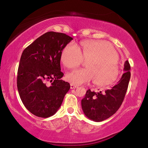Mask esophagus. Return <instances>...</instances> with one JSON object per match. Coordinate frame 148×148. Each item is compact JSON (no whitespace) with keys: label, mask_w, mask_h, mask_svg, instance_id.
Returning <instances> with one entry per match:
<instances>
[{"label":"esophagus","mask_w":148,"mask_h":148,"mask_svg":"<svg viewBox=\"0 0 148 148\" xmlns=\"http://www.w3.org/2000/svg\"><path fill=\"white\" fill-rule=\"evenodd\" d=\"M78 87V86H76V85H74L72 84H71V89H76V88H77Z\"/></svg>","instance_id":"obj_1"}]
</instances>
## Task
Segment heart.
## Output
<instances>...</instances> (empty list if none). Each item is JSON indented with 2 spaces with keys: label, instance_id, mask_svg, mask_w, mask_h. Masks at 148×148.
I'll use <instances>...</instances> for the list:
<instances>
[{
  "label": "heart",
  "instance_id": "1",
  "mask_svg": "<svg viewBox=\"0 0 148 148\" xmlns=\"http://www.w3.org/2000/svg\"><path fill=\"white\" fill-rule=\"evenodd\" d=\"M61 61L69 69H76L83 61H87L86 69L66 74V79L74 85L86 84L93 79L97 86H105L116 81L119 74L118 55L105 41L86 40L79 47L70 43L62 49Z\"/></svg>",
  "mask_w": 148,
  "mask_h": 148
}]
</instances>
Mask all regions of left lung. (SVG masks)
<instances>
[{
  "label": "left lung",
  "mask_w": 148,
  "mask_h": 148,
  "mask_svg": "<svg viewBox=\"0 0 148 148\" xmlns=\"http://www.w3.org/2000/svg\"><path fill=\"white\" fill-rule=\"evenodd\" d=\"M131 66L125 62L121 79L116 86L104 92H96L88 89L82 100V108L86 116L92 121L99 122L109 118L119 110L122 104L131 78Z\"/></svg>",
  "instance_id": "1"
}]
</instances>
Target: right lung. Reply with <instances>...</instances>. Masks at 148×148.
Wrapping results in <instances>:
<instances>
[{"instance_id":"right-lung-1","label":"right lung","mask_w":148,"mask_h":148,"mask_svg":"<svg viewBox=\"0 0 148 148\" xmlns=\"http://www.w3.org/2000/svg\"><path fill=\"white\" fill-rule=\"evenodd\" d=\"M72 38L61 32L42 34L23 50L17 71V89L24 106L34 116H53L71 88L60 79L62 49ZM49 81L51 84H47Z\"/></svg>"}]
</instances>
